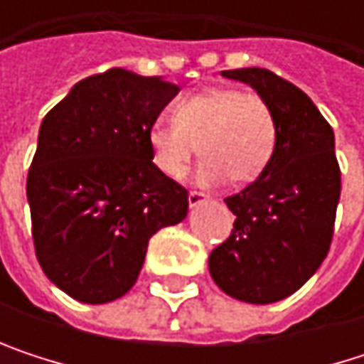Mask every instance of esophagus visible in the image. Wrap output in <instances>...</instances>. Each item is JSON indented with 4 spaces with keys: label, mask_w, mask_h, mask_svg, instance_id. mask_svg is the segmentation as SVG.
I'll return each instance as SVG.
<instances>
[{
    "label": "esophagus",
    "mask_w": 364,
    "mask_h": 364,
    "mask_svg": "<svg viewBox=\"0 0 364 364\" xmlns=\"http://www.w3.org/2000/svg\"><path fill=\"white\" fill-rule=\"evenodd\" d=\"M206 200H208V196L202 193V191H189V196H187V202H189L191 208H193V206H200V204L206 202Z\"/></svg>",
    "instance_id": "esophagus-1"
}]
</instances>
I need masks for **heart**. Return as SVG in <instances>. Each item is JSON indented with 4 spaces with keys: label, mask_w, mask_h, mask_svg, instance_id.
I'll use <instances>...</instances> for the list:
<instances>
[{
    "label": "heart",
    "mask_w": 364,
    "mask_h": 364,
    "mask_svg": "<svg viewBox=\"0 0 364 364\" xmlns=\"http://www.w3.org/2000/svg\"><path fill=\"white\" fill-rule=\"evenodd\" d=\"M278 124L269 103L236 88H208L181 99L173 119H156L147 147L156 168L168 179H183L200 149L198 179L206 185L230 177L247 185L261 177L274 158Z\"/></svg>",
    "instance_id": "b5f03b06"
}]
</instances>
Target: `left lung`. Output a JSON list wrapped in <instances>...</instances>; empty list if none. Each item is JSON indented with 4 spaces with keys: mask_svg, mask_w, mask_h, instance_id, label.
Wrapping results in <instances>:
<instances>
[{
    "mask_svg": "<svg viewBox=\"0 0 364 364\" xmlns=\"http://www.w3.org/2000/svg\"><path fill=\"white\" fill-rule=\"evenodd\" d=\"M221 75L249 84L269 103L278 141L261 177L225 198L236 221L208 257V269L230 297L274 304L301 289L328 253L341 191L335 134L312 99L276 73L249 67Z\"/></svg>",
    "mask_w": 364,
    "mask_h": 364,
    "instance_id": "1",
    "label": "left lung"
}]
</instances>
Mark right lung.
Here are the masks:
<instances>
[{
  "instance_id": "add662e5",
  "label": "right lung",
  "mask_w": 364,
  "mask_h": 364,
  "mask_svg": "<svg viewBox=\"0 0 364 364\" xmlns=\"http://www.w3.org/2000/svg\"><path fill=\"white\" fill-rule=\"evenodd\" d=\"M179 86L109 69L46 113L27 177L43 274L82 304H107L139 278L149 238L187 217V189L151 162L147 130Z\"/></svg>"
}]
</instances>
